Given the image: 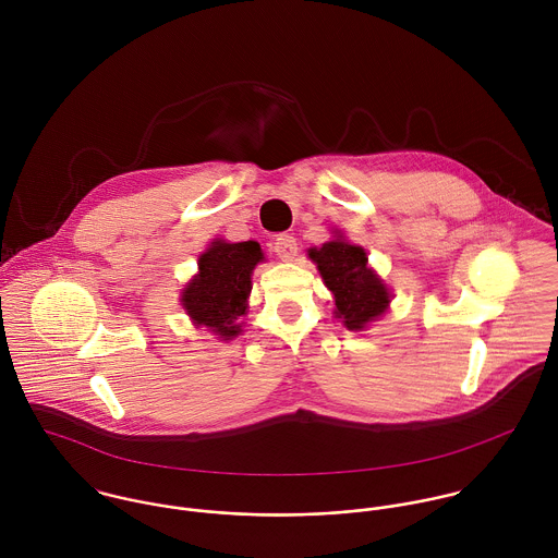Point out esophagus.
<instances>
[{"mask_svg": "<svg viewBox=\"0 0 558 558\" xmlns=\"http://www.w3.org/2000/svg\"><path fill=\"white\" fill-rule=\"evenodd\" d=\"M272 248H275L277 257H281L283 262H290V259H294V255L299 251V244H296L294 236L286 234V236H279V239L275 240Z\"/></svg>", "mask_w": 558, "mask_h": 558, "instance_id": "1", "label": "esophagus"}]
</instances>
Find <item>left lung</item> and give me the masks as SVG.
<instances>
[{"instance_id": "left-lung-1", "label": "left lung", "mask_w": 558, "mask_h": 558, "mask_svg": "<svg viewBox=\"0 0 558 558\" xmlns=\"http://www.w3.org/2000/svg\"><path fill=\"white\" fill-rule=\"evenodd\" d=\"M310 257L318 264L326 288L335 294V314L350 330H361L367 322L385 314L389 290L367 268V255L361 246L337 239L310 248Z\"/></svg>"}]
</instances>
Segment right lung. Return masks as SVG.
Here are the masks:
<instances>
[{
    "label": "right lung",
    "instance_id": "1",
    "mask_svg": "<svg viewBox=\"0 0 558 558\" xmlns=\"http://www.w3.org/2000/svg\"><path fill=\"white\" fill-rule=\"evenodd\" d=\"M262 259L257 242L217 240L199 257V275L182 294V305L195 324H204L232 339L240 332V316L251 292V270Z\"/></svg>",
    "mask_w": 558,
    "mask_h": 558
}]
</instances>
